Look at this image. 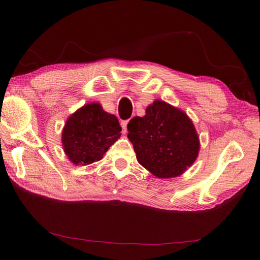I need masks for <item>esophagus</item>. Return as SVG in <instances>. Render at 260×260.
Masks as SVG:
<instances>
[{
  "mask_svg": "<svg viewBox=\"0 0 260 260\" xmlns=\"http://www.w3.org/2000/svg\"><path fill=\"white\" fill-rule=\"evenodd\" d=\"M127 124H128V120H121L120 121V126H121V129H123L124 134L127 133Z\"/></svg>",
  "mask_w": 260,
  "mask_h": 260,
  "instance_id": "obj_1",
  "label": "esophagus"
}]
</instances>
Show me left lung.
<instances>
[{
    "label": "left lung",
    "mask_w": 260,
    "mask_h": 260,
    "mask_svg": "<svg viewBox=\"0 0 260 260\" xmlns=\"http://www.w3.org/2000/svg\"><path fill=\"white\" fill-rule=\"evenodd\" d=\"M127 129L137 161L157 178H175L198 156L200 145L193 123L164 102L150 105L144 117L132 118Z\"/></svg>",
    "instance_id": "obj_1"
}]
</instances>
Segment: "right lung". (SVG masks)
Masks as SVG:
<instances>
[{"label":"right lung","instance_id":"1","mask_svg":"<svg viewBox=\"0 0 260 260\" xmlns=\"http://www.w3.org/2000/svg\"><path fill=\"white\" fill-rule=\"evenodd\" d=\"M121 127L116 116L99 104H88L68 118L62 131L63 150L74 164L87 165L102 159L119 139Z\"/></svg>","mask_w":260,"mask_h":260}]
</instances>
